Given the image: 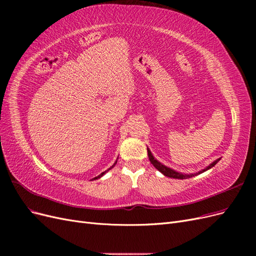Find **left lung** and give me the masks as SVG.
Segmentation results:
<instances>
[{
  "mask_svg": "<svg viewBox=\"0 0 256 256\" xmlns=\"http://www.w3.org/2000/svg\"><path fill=\"white\" fill-rule=\"evenodd\" d=\"M147 154H148V158H150V164H152L154 168H156L158 170V171H160L162 174L166 175V176H168V177H171V178H177V180H184V178H190V177H192V176H196V175H198V174H200V173H203V172L207 171V170H209L210 168L214 166L216 164V162H218V161L220 160V159H216V161H214V162H212V164L210 166H208L206 168L202 170V171H200L198 173H194V174L187 175V174L178 173V172L174 171V170L170 168H168V166H164V164H161L159 161H157L156 159L154 158V156H152V152H150V150L148 148H147Z\"/></svg>",
  "mask_w": 256,
  "mask_h": 256,
  "instance_id": "1",
  "label": "left lung"
}]
</instances>
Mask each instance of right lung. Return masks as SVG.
<instances>
[{
    "instance_id": "add662e5",
    "label": "right lung",
    "mask_w": 256,
    "mask_h": 256,
    "mask_svg": "<svg viewBox=\"0 0 256 256\" xmlns=\"http://www.w3.org/2000/svg\"><path fill=\"white\" fill-rule=\"evenodd\" d=\"M115 164H116V162H115ZM115 164H113V166H112V168H113V166H115ZM110 168H109V170H110ZM109 170H108V171H109ZM106 171H104V172H102V174H100V175H98V176H97V177H95V178H99V177H102V175H104V173H106ZM95 178H94V180H95Z\"/></svg>"
}]
</instances>
